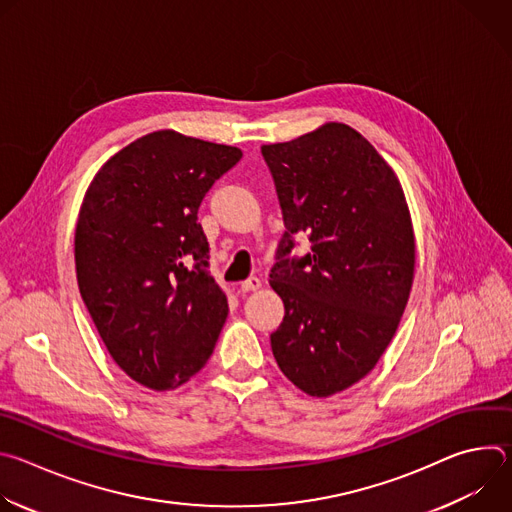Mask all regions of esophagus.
<instances>
[{
	"instance_id": "1",
	"label": "esophagus",
	"mask_w": 512,
	"mask_h": 512,
	"mask_svg": "<svg viewBox=\"0 0 512 512\" xmlns=\"http://www.w3.org/2000/svg\"><path fill=\"white\" fill-rule=\"evenodd\" d=\"M261 287H263V281H261L259 277H251V279H247V281H243V283L239 285V289L245 291V294H247V291H257V289H261Z\"/></svg>"
}]
</instances>
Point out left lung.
Masks as SVG:
<instances>
[{
	"label": "left lung",
	"instance_id": "8db88e82",
	"mask_svg": "<svg viewBox=\"0 0 512 512\" xmlns=\"http://www.w3.org/2000/svg\"><path fill=\"white\" fill-rule=\"evenodd\" d=\"M287 233L271 269L285 318L271 334L281 373L310 397L367 377L391 344L415 271V235L395 170L346 123L265 143ZM308 232L313 253L284 255Z\"/></svg>",
	"mask_w": 512,
	"mask_h": 512
}]
</instances>
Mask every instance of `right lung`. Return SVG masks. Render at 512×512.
I'll list each match as a JSON object with an SVG mask.
<instances>
[{"instance_id": "add662e5", "label": "right lung", "mask_w": 512, "mask_h": 512, "mask_svg": "<svg viewBox=\"0 0 512 512\" xmlns=\"http://www.w3.org/2000/svg\"><path fill=\"white\" fill-rule=\"evenodd\" d=\"M241 158L235 145L160 129L113 154L85 192L75 231L83 302L117 367L152 391L194 377L227 320L198 206Z\"/></svg>"}]
</instances>
